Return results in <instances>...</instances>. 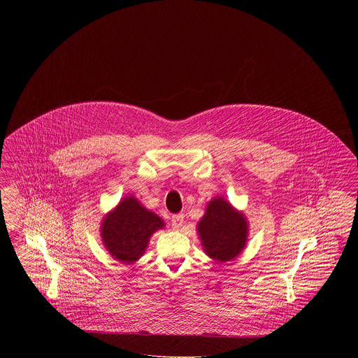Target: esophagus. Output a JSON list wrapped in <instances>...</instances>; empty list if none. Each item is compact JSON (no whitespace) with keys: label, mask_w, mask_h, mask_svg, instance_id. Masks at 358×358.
<instances>
[{"label":"esophagus","mask_w":358,"mask_h":358,"mask_svg":"<svg viewBox=\"0 0 358 358\" xmlns=\"http://www.w3.org/2000/svg\"><path fill=\"white\" fill-rule=\"evenodd\" d=\"M182 224H184V215L178 213V215L171 216V227L174 229H180L182 227Z\"/></svg>","instance_id":"obj_1"}]
</instances>
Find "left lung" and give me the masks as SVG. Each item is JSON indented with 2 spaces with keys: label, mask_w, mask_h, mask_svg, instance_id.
<instances>
[{
  "label": "left lung",
  "mask_w": 358,
  "mask_h": 358,
  "mask_svg": "<svg viewBox=\"0 0 358 358\" xmlns=\"http://www.w3.org/2000/svg\"><path fill=\"white\" fill-rule=\"evenodd\" d=\"M197 232L204 252L213 260L224 263L234 260L244 250L248 224L241 212L222 197L212 199L197 224Z\"/></svg>",
  "instance_id": "left-lung-1"
}]
</instances>
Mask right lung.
Instances as JSON below:
<instances>
[{"instance_id": "1", "label": "right lung", "mask_w": 358, "mask_h": 358, "mask_svg": "<svg viewBox=\"0 0 358 358\" xmlns=\"http://www.w3.org/2000/svg\"><path fill=\"white\" fill-rule=\"evenodd\" d=\"M164 227L159 216L130 196L104 216L101 235L110 255L123 264H133L145 254L154 232Z\"/></svg>"}]
</instances>
